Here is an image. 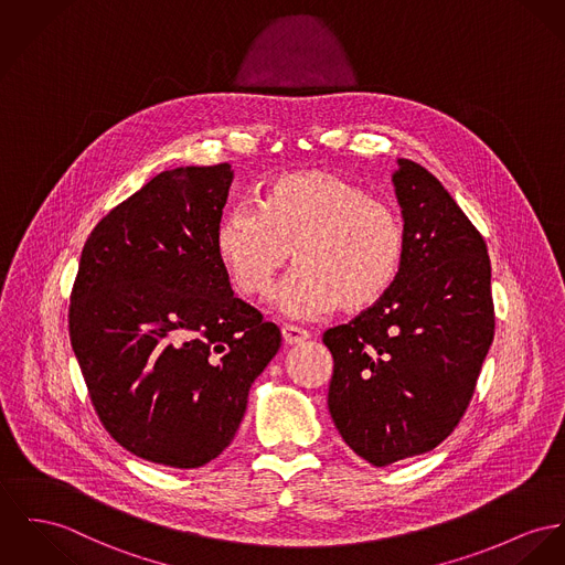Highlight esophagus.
<instances>
[{
  "label": "esophagus",
  "mask_w": 565,
  "mask_h": 565,
  "mask_svg": "<svg viewBox=\"0 0 565 565\" xmlns=\"http://www.w3.org/2000/svg\"><path fill=\"white\" fill-rule=\"evenodd\" d=\"M281 338L288 347H297V344H303L305 340L309 338V333L305 329H299V327L286 324V327H281Z\"/></svg>",
  "instance_id": "esophagus-1"
}]
</instances>
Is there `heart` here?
Returning a JSON list of instances; mask_svg holds the SVG:
<instances>
[{
	"label": "heart",
	"instance_id": "obj_1",
	"mask_svg": "<svg viewBox=\"0 0 565 565\" xmlns=\"http://www.w3.org/2000/svg\"><path fill=\"white\" fill-rule=\"evenodd\" d=\"M404 249V227L390 204L327 170L275 178L260 206L227 211L215 230L218 264L247 299L270 290L292 252L297 268L273 303L301 320L381 303L399 275Z\"/></svg>",
	"mask_w": 565,
	"mask_h": 565
}]
</instances>
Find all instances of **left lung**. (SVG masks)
Segmentation results:
<instances>
[{"label":"left lung","instance_id":"left-lung-1","mask_svg":"<svg viewBox=\"0 0 565 565\" xmlns=\"http://www.w3.org/2000/svg\"><path fill=\"white\" fill-rule=\"evenodd\" d=\"M406 249L381 303L322 335L329 413L374 467L426 454L465 415L494 338L490 258L476 225L415 161L391 175Z\"/></svg>","mask_w":565,"mask_h":565}]
</instances>
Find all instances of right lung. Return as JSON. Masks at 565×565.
<instances>
[{
    "mask_svg": "<svg viewBox=\"0 0 565 565\" xmlns=\"http://www.w3.org/2000/svg\"><path fill=\"white\" fill-rule=\"evenodd\" d=\"M232 178L227 163L161 172L82 252L68 331L89 399L105 430L154 465L215 460L281 347L215 254Z\"/></svg>",
    "mask_w": 565,
    "mask_h": 565,
    "instance_id": "right-lung-1",
    "label": "right lung"
}]
</instances>
